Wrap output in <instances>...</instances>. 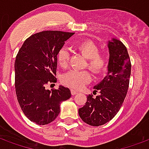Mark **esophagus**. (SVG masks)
<instances>
[{"mask_svg":"<svg viewBox=\"0 0 149 149\" xmlns=\"http://www.w3.org/2000/svg\"><path fill=\"white\" fill-rule=\"evenodd\" d=\"M71 94H72V95H77V94H78V92H77V91H74V90H71Z\"/></svg>","mask_w":149,"mask_h":149,"instance_id":"esophagus-1","label":"esophagus"}]
</instances>
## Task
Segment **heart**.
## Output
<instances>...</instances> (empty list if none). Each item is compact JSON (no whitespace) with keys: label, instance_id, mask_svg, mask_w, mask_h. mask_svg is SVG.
I'll list each match as a JSON object with an SVG mask.
<instances>
[{"label":"heart","instance_id":"1","mask_svg":"<svg viewBox=\"0 0 149 149\" xmlns=\"http://www.w3.org/2000/svg\"><path fill=\"white\" fill-rule=\"evenodd\" d=\"M80 54L87 58L86 67L95 74H101L107 70L109 58L105 54L99 53V47L91 40H84L76 45ZM57 61L60 66L67 68L70 63V53L65 47H62L57 54ZM91 74L88 71L71 70L62 77L63 84L72 89L78 90L91 81Z\"/></svg>","mask_w":149,"mask_h":149}]
</instances>
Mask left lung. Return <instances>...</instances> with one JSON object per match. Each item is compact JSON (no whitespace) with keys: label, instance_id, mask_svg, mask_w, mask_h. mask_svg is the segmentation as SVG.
Wrapping results in <instances>:
<instances>
[{"label":"left lung","instance_id":"1","mask_svg":"<svg viewBox=\"0 0 149 149\" xmlns=\"http://www.w3.org/2000/svg\"><path fill=\"white\" fill-rule=\"evenodd\" d=\"M109 60L107 75L94 87L100 95L87 96L85 105L79 109V116L84 123L98 127L114 117L122 106L127 93L131 64L127 47L120 40L112 38L108 42Z\"/></svg>","mask_w":149,"mask_h":149}]
</instances>
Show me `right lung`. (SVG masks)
<instances>
[{
    "label": "right lung",
    "instance_id": "1",
    "mask_svg": "<svg viewBox=\"0 0 149 149\" xmlns=\"http://www.w3.org/2000/svg\"><path fill=\"white\" fill-rule=\"evenodd\" d=\"M74 33L47 30L27 38L15 62V92L25 116L38 125L48 124L60 112L61 102L71 97L70 90L60 85L58 89H46L55 83L57 54L65 41Z\"/></svg>",
    "mask_w": 149,
    "mask_h": 149
}]
</instances>
